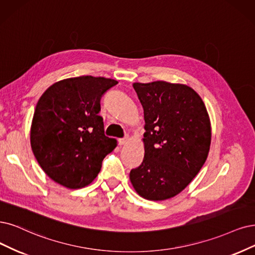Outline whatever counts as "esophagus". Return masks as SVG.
Segmentation results:
<instances>
[{"instance_id": "1", "label": "esophagus", "mask_w": 255, "mask_h": 255, "mask_svg": "<svg viewBox=\"0 0 255 255\" xmlns=\"http://www.w3.org/2000/svg\"><path fill=\"white\" fill-rule=\"evenodd\" d=\"M129 142V137H125V138H120L119 139V145L120 146H125L127 143Z\"/></svg>"}]
</instances>
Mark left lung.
<instances>
[{
	"mask_svg": "<svg viewBox=\"0 0 255 255\" xmlns=\"http://www.w3.org/2000/svg\"><path fill=\"white\" fill-rule=\"evenodd\" d=\"M144 110V159L130 171L135 192L149 201L177 195L209 153L211 123L202 98L184 84L133 83Z\"/></svg>",
	"mask_w": 255,
	"mask_h": 255,
	"instance_id": "8db88e82",
	"label": "left lung"
}]
</instances>
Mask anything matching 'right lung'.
I'll list each match as a JSON object with an SVG mask.
<instances>
[{
  "label": "right lung",
  "mask_w": 255,
  "mask_h": 255,
  "mask_svg": "<svg viewBox=\"0 0 255 255\" xmlns=\"http://www.w3.org/2000/svg\"><path fill=\"white\" fill-rule=\"evenodd\" d=\"M118 84L83 75L52 84L37 101L30 127L32 152L43 171L68 189L88 186L117 139L104 134V92Z\"/></svg>",
  "instance_id": "1"
}]
</instances>
